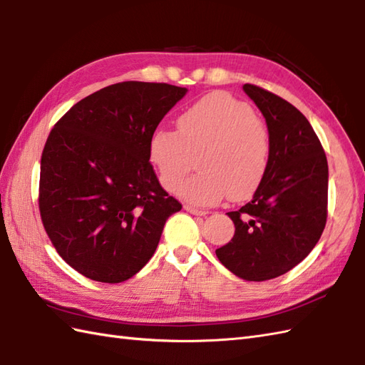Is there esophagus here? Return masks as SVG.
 <instances>
[{
  "label": "esophagus",
  "mask_w": 365,
  "mask_h": 365,
  "mask_svg": "<svg viewBox=\"0 0 365 365\" xmlns=\"http://www.w3.org/2000/svg\"><path fill=\"white\" fill-rule=\"evenodd\" d=\"M184 209L187 210V212H190V214H193V215H200V217H203V215H207L209 212L207 210H203V209H198V207H193V206H184Z\"/></svg>",
  "instance_id": "esophagus-1"
}]
</instances>
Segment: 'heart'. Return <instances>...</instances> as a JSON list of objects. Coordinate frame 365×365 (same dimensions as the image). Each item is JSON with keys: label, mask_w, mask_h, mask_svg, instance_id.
I'll use <instances>...</instances> for the list:
<instances>
[{"label": "heart", "mask_w": 365, "mask_h": 365, "mask_svg": "<svg viewBox=\"0 0 365 365\" xmlns=\"http://www.w3.org/2000/svg\"><path fill=\"white\" fill-rule=\"evenodd\" d=\"M150 159L168 192L180 189L197 156L200 172L180 190L193 205L209 206L226 193L234 201L253 195L270 159V134L265 121L247 103L228 93H212L178 118V131L153 133Z\"/></svg>", "instance_id": "obj_1"}]
</instances>
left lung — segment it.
Returning a JSON list of instances; mask_svg holds the SVG:
<instances>
[{"mask_svg": "<svg viewBox=\"0 0 365 365\" xmlns=\"http://www.w3.org/2000/svg\"><path fill=\"white\" fill-rule=\"evenodd\" d=\"M262 112L270 159L253 200L228 212L236 226L215 255L247 281H267L292 270L317 245L328 215V160L307 118L262 87L244 86Z\"/></svg>", "mask_w": 365, "mask_h": 365, "instance_id": "8db88e82", "label": "left lung"}]
</instances>
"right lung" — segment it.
<instances>
[{
	"instance_id": "right-lung-1",
	"label": "right lung",
	"mask_w": 365,
	"mask_h": 365,
	"mask_svg": "<svg viewBox=\"0 0 365 365\" xmlns=\"http://www.w3.org/2000/svg\"><path fill=\"white\" fill-rule=\"evenodd\" d=\"M187 92L125 81L76 103L51 129L40 160L43 228L71 269L93 281H126L158 248L181 203L162 189L148 145Z\"/></svg>"
}]
</instances>
